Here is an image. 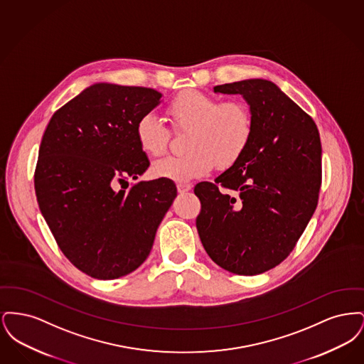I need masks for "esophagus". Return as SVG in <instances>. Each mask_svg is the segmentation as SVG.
Instances as JSON below:
<instances>
[{
  "label": "esophagus",
  "instance_id": "34e87169",
  "mask_svg": "<svg viewBox=\"0 0 364 364\" xmlns=\"http://www.w3.org/2000/svg\"><path fill=\"white\" fill-rule=\"evenodd\" d=\"M192 188V186L188 184V183H178L177 184V191L180 192V193H184V192H188V191Z\"/></svg>",
  "mask_w": 364,
  "mask_h": 364
}]
</instances>
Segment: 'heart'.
<instances>
[{
    "instance_id": "obj_1",
    "label": "heart",
    "mask_w": 364,
    "mask_h": 364,
    "mask_svg": "<svg viewBox=\"0 0 364 364\" xmlns=\"http://www.w3.org/2000/svg\"><path fill=\"white\" fill-rule=\"evenodd\" d=\"M174 131L187 129L181 156L156 161L158 177L187 181L208 174L215 164L229 168L244 154L252 135V117L240 101H224L198 90L178 92L166 107ZM136 140L150 156H162L169 144L168 128L153 114H144L136 124Z\"/></svg>"
}]
</instances>
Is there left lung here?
<instances>
[{
  "instance_id": "obj_1",
  "label": "left lung",
  "mask_w": 364,
  "mask_h": 364,
  "mask_svg": "<svg viewBox=\"0 0 364 364\" xmlns=\"http://www.w3.org/2000/svg\"><path fill=\"white\" fill-rule=\"evenodd\" d=\"M250 105L252 135L240 159L193 188L196 228L208 257L239 276L276 267L292 252L318 205L322 146L315 122L274 83L214 87Z\"/></svg>"
}]
</instances>
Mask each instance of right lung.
I'll list each match as a JSON object with an SVG mask.
<instances>
[{"label": "right lung", "mask_w": 364, "mask_h": 364, "mask_svg": "<svg viewBox=\"0 0 364 364\" xmlns=\"http://www.w3.org/2000/svg\"><path fill=\"white\" fill-rule=\"evenodd\" d=\"M161 97L147 87L97 83L60 107L43 134L36 200L63 254L90 277L114 279L136 270L177 195L165 177L126 190L127 180L150 165L135 129Z\"/></svg>", "instance_id": "obj_1"}]
</instances>
